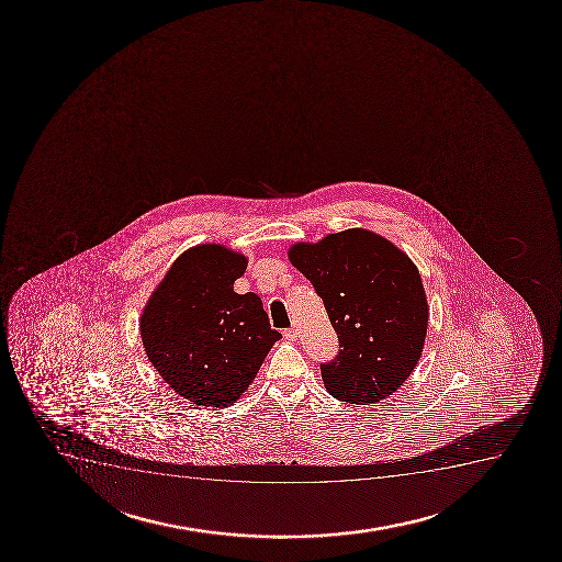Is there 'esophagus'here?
Masks as SVG:
<instances>
[{
  "mask_svg": "<svg viewBox=\"0 0 562 562\" xmlns=\"http://www.w3.org/2000/svg\"><path fill=\"white\" fill-rule=\"evenodd\" d=\"M284 338L285 340H290V342H293V340H297V329H285L284 330Z\"/></svg>",
  "mask_w": 562,
  "mask_h": 562,
  "instance_id": "obj_1",
  "label": "esophagus"
}]
</instances>
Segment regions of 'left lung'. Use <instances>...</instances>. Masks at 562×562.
Listing matches in <instances>:
<instances>
[{"label":"left lung","instance_id":"left-lung-1","mask_svg":"<svg viewBox=\"0 0 562 562\" xmlns=\"http://www.w3.org/2000/svg\"><path fill=\"white\" fill-rule=\"evenodd\" d=\"M288 256L311 280L337 330V357L319 364L325 390L350 404L393 395L416 369L427 335L429 306L416 265L367 229L299 243Z\"/></svg>","mask_w":562,"mask_h":562}]
</instances>
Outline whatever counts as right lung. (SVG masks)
Returning <instances> with one entry per match:
<instances>
[{
    "mask_svg": "<svg viewBox=\"0 0 562 562\" xmlns=\"http://www.w3.org/2000/svg\"><path fill=\"white\" fill-rule=\"evenodd\" d=\"M243 254L220 245L184 251L140 316L148 361L175 393L198 406L225 408L240 398L282 338L256 293L233 291Z\"/></svg>",
    "mask_w": 562,
    "mask_h": 562,
    "instance_id": "1",
    "label": "right lung"
}]
</instances>
